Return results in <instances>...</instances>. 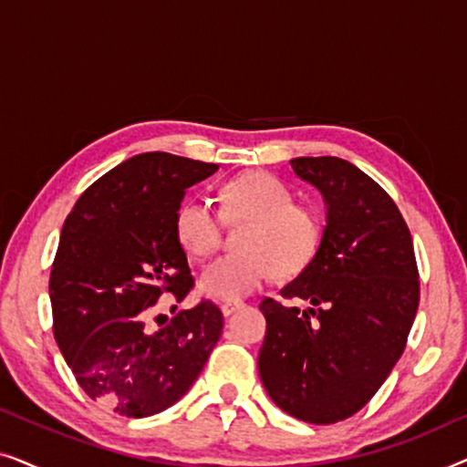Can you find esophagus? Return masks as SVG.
Segmentation results:
<instances>
[{
  "instance_id": "1",
  "label": "esophagus",
  "mask_w": 467,
  "mask_h": 467,
  "mask_svg": "<svg viewBox=\"0 0 467 467\" xmlns=\"http://www.w3.org/2000/svg\"><path fill=\"white\" fill-rule=\"evenodd\" d=\"M242 306H244V304H242L240 299H234V302H225V304H223V306H221V312H223V315H225V317H229V315H232V312L242 308Z\"/></svg>"
}]
</instances>
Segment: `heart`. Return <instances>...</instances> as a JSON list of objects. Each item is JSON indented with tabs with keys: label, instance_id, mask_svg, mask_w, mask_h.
<instances>
[{
	"label": "heart",
	"instance_id": "heart-1",
	"mask_svg": "<svg viewBox=\"0 0 467 467\" xmlns=\"http://www.w3.org/2000/svg\"><path fill=\"white\" fill-rule=\"evenodd\" d=\"M221 215L248 221L240 235L244 251L216 259L200 278L208 297H244L274 274L293 276L317 257L323 225L315 210L293 203L291 191L265 171H246L221 187ZM176 238L191 257L206 259L221 244L223 220L206 202L187 200L176 213Z\"/></svg>",
	"mask_w": 467,
	"mask_h": 467
}]
</instances>
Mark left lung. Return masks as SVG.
<instances>
[{"label": "left lung", "instance_id": "obj_1", "mask_svg": "<svg viewBox=\"0 0 467 467\" xmlns=\"http://www.w3.org/2000/svg\"><path fill=\"white\" fill-rule=\"evenodd\" d=\"M291 168L323 195L327 225L317 257L280 289L308 308L259 306V376L280 410L329 425L359 412L404 353L419 270L404 216L379 182L337 157H297Z\"/></svg>", "mask_w": 467, "mask_h": 467}]
</instances>
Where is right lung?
<instances>
[{"instance_id":"right-lung-1","label":"right lung","mask_w":467,"mask_h":467,"mask_svg":"<svg viewBox=\"0 0 467 467\" xmlns=\"http://www.w3.org/2000/svg\"><path fill=\"white\" fill-rule=\"evenodd\" d=\"M216 170L142 152L95 181L63 223L48 285L55 340L82 391L123 417L176 404L221 337L213 302L146 327L163 293L182 302L193 289L174 221L184 191Z\"/></svg>"}]
</instances>
